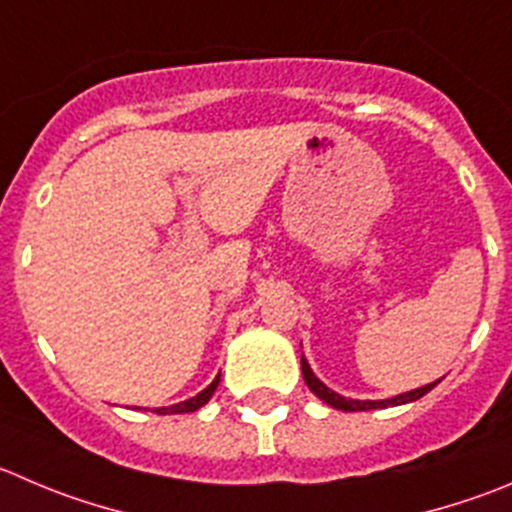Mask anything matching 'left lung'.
Returning a JSON list of instances; mask_svg holds the SVG:
<instances>
[{
    "label": "left lung",
    "mask_w": 512,
    "mask_h": 512,
    "mask_svg": "<svg viewBox=\"0 0 512 512\" xmlns=\"http://www.w3.org/2000/svg\"><path fill=\"white\" fill-rule=\"evenodd\" d=\"M301 372H304L306 387H309L311 392L321 399V402H326V405H332L334 410H342V412H367V410H384V407L410 405V402L425 397L432 387H437V384H440V379H437V382L425 384V387L410 389V392H402V394H397V397H389V399H349V397H342L339 392H334V389L326 387V384L321 382L314 372H311V367H309V362L304 359V354H301Z\"/></svg>",
    "instance_id": "8db88e82"
}]
</instances>
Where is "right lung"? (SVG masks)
Wrapping results in <instances>:
<instances>
[{
	"instance_id": "right-lung-1",
	"label": "right lung",
	"mask_w": 512,
	"mask_h": 512,
	"mask_svg": "<svg viewBox=\"0 0 512 512\" xmlns=\"http://www.w3.org/2000/svg\"><path fill=\"white\" fill-rule=\"evenodd\" d=\"M218 382H221V374H218V377L213 379V382L208 384V387L203 389V392H198L196 397L186 399V402H178V405H170V407H155L153 412H155V415H186V412H196V410H201V407L206 405L208 399L213 397V392H216Z\"/></svg>"
}]
</instances>
